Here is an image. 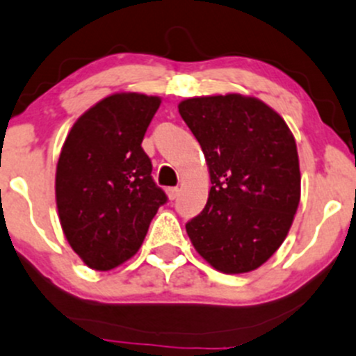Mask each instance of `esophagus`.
Masks as SVG:
<instances>
[{
    "instance_id": "34e87169",
    "label": "esophagus",
    "mask_w": 356,
    "mask_h": 356,
    "mask_svg": "<svg viewBox=\"0 0 356 356\" xmlns=\"http://www.w3.org/2000/svg\"><path fill=\"white\" fill-rule=\"evenodd\" d=\"M166 193H168V198H170V200H177L178 195H179V188H177V186H175V188H168Z\"/></svg>"
}]
</instances>
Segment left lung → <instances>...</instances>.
<instances>
[{
    "instance_id": "obj_1",
    "label": "left lung",
    "mask_w": 356,
    "mask_h": 356,
    "mask_svg": "<svg viewBox=\"0 0 356 356\" xmlns=\"http://www.w3.org/2000/svg\"><path fill=\"white\" fill-rule=\"evenodd\" d=\"M210 173L205 209L186 222L197 253L222 273L261 266L284 243L300 200L296 139L266 103L238 93L178 105Z\"/></svg>"
}]
</instances>
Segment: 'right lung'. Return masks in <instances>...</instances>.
I'll return each instance as SVG.
<instances>
[{
    "mask_svg": "<svg viewBox=\"0 0 356 356\" xmlns=\"http://www.w3.org/2000/svg\"><path fill=\"white\" fill-rule=\"evenodd\" d=\"M161 98L115 93L86 110L64 140L56 202L64 236L90 268L106 271L139 251L166 204L143 144Z\"/></svg>",
    "mask_w": 356,
    "mask_h": 356,
    "instance_id": "1",
    "label": "right lung"
}]
</instances>
